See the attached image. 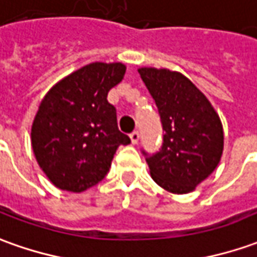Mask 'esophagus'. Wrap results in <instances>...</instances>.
Returning a JSON list of instances; mask_svg holds the SVG:
<instances>
[{"label":"esophagus","mask_w":257,"mask_h":257,"mask_svg":"<svg viewBox=\"0 0 257 257\" xmlns=\"http://www.w3.org/2000/svg\"><path fill=\"white\" fill-rule=\"evenodd\" d=\"M129 138H131V142L134 143V145H136V143L139 142V138H141V136H139V132H138V131H134V132L129 135Z\"/></svg>","instance_id":"esophagus-1"}]
</instances>
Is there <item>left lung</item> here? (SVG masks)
I'll return each mask as SVG.
<instances>
[{"label": "left lung", "mask_w": 257, "mask_h": 257, "mask_svg": "<svg viewBox=\"0 0 257 257\" xmlns=\"http://www.w3.org/2000/svg\"><path fill=\"white\" fill-rule=\"evenodd\" d=\"M138 71L158 105L165 131L160 152L146 158L152 179L173 194L191 193L215 170L222 156L219 115L179 71L155 67Z\"/></svg>", "instance_id": "left-lung-1"}]
</instances>
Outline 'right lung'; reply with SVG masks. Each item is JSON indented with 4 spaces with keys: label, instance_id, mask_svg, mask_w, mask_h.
Returning a JSON list of instances; mask_svg holds the SVG:
<instances>
[{
    "label": "right lung",
    "instance_id": "right-lung-1",
    "mask_svg": "<svg viewBox=\"0 0 257 257\" xmlns=\"http://www.w3.org/2000/svg\"><path fill=\"white\" fill-rule=\"evenodd\" d=\"M126 66L90 63L56 83L42 99L31 131L38 165L56 187L81 193L105 177L119 145L131 143L106 99Z\"/></svg>",
    "mask_w": 257,
    "mask_h": 257
}]
</instances>
